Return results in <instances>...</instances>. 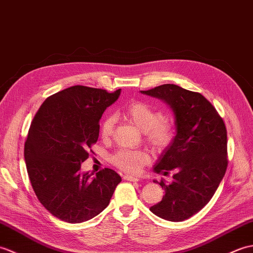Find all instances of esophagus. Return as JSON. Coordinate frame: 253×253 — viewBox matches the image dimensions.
Masks as SVG:
<instances>
[{"mask_svg": "<svg viewBox=\"0 0 253 253\" xmlns=\"http://www.w3.org/2000/svg\"><path fill=\"white\" fill-rule=\"evenodd\" d=\"M125 179H127V181H131V182H138L139 178L136 176H132V175H125L123 176Z\"/></svg>", "mask_w": 253, "mask_h": 253, "instance_id": "obj_1", "label": "esophagus"}]
</instances>
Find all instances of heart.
Returning <instances> with one entry per match:
<instances>
[{"instance_id": "b5f03b06", "label": "heart", "mask_w": 253, "mask_h": 253, "mask_svg": "<svg viewBox=\"0 0 253 253\" xmlns=\"http://www.w3.org/2000/svg\"><path fill=\"white\" fill-rule=\"evenodd\" d=\"M118 115L132 122L145 134V141L156 153L166 150L174 139V126L165 118L164 112L149 104L135 100L118 112ZM114 130V119L106 117L99 126L100 136L109 139ZM150 156L144 149H120L110 157V162L123 172L138 174L148 164Z\"/></svg>"}]
</instances>
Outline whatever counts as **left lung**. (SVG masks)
Instances as JSON below:
<instances>
[{
  "label": "left lung",
  "instance_id": "1",
  "mask_svg": "<svg viewBox=\"0 0 253 253\" xmlns=\"http://www.w3.org/2000/svg\"><path fill=\"white\" fill-rule=\"evenodd\" d=\"M143 94L164 99L175 115L176 135L155 165L154 171L174 172L160 203L150 211L165 220L181 222L209 203L227 169V132L222 117L198 92L162 84ZM155 183H158L154 181Z\"/></svg>",
  "mask_w": 253,
  "mask_h": 253
}]
</instances>
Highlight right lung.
Here are the masks:
<instances>
[{
    "label": "right lung",
    "mask_w": 253,
    "mask_h": 253,
    "mask_svg": "<svg viewBox=\"0 0 253 253\" xmlns=\"http://www.w3.org/2000/svg\"><path fill=\"white\" fill-rule=\"evenodd\" d=\"M120 91L71 86L50 95L33 118L25 142L27 172L38 199L61 221L81 223L96 216L121 182L108 168L95 176L80 172L98 139L99 119Z\"/></svg>",
    "instance_id": "add662e5"
}]
</instances>
